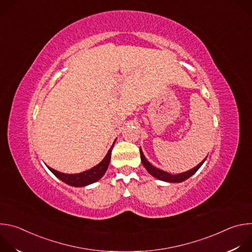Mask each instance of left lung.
<instances>
[{
	"mask_svg": "<svg viewBox=\"0 0 252 252\" xmlns=\"http://www.w3.org/2000/svg\"><path fill=\"white\" fill-rule=\"evenodd\" d=\"M139 153H140V158H141V162L143 164V166L146 167V169L153 175L155 176L156 178L158 179H160V181H163V182H167V183H182V182H185L186 179H188L189 177H190L192 174H194L197 169L202 165V163L204 162V160L206 159V158L198 164L196 165L195 167L186 171V172H183V173H178V174H171V173H168L166 171H163L161 169H158L157 167H155L154 165H152L150 163V161L145 158V156H143L142 154V151L139 150Z\"/></svg>",
	"mask_w": 252,
	"mask_h": 252,
	"instance_id": "obj_1",
	"label": "left lung"
}]
</instances>
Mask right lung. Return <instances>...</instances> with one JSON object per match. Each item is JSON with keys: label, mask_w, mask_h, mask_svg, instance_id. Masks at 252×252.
I'll return each instance as SVG.
<instances>
[{"label": "right lung", "mask_w": 252, "mask_h": 252, "mask_svg": "<svg viewBox=\"0 0 252 252\" xmlns=\"http://www.w3.org/2000/svg\"><path fill=\"white\" fill-rule=\"evenodd\" d=\"M114 145H115V142H114ZM114 145L109 150V152H107L104 158L97 165L94 166L93 168H91L87 171L77 173V174H65V173H62L60 171H57V170L53 169L52 167H49V169L58 178H60L62 182H63L64 184H66L68 186H71V187H85V186L94 184L102 177V175L104 174L107 166H109V163H110V160H111L112 149H113Z\"/></svg>", "instance_id": "1"}]
</instances>
